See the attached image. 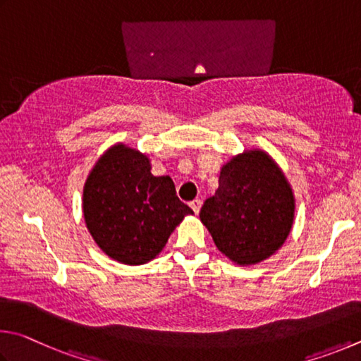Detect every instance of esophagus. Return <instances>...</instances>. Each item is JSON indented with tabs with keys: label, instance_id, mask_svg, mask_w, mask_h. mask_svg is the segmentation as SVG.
Segmentation results:
<instances>
[{
	"label": "esophagus",
	"instance_id": "obj_1",
	"mask_svg": "<svg viewBox=\"0 0 361 361\" xmlns=\"http://www.w3.org/2000/svg\"><path fill=\"white\" fill-rule=\"evenodd\" d=\"M201 206H203V201H201V200H193L192 203H190V207H192V209L195 211V214H198V212H200Z\"/></svg>",
	"mask_w": 361,
	"mask_h": 361
}]
</instances>
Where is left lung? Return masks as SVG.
Here are the masks:
<instances>
[{
	"mask_svg": "<svg viewBox=\"0 0 361 361\" xmlns=\"http://www.w3.org/2000/svg\"><path fill=\"white\" fill-rule=\"evenodd\" d=\"M200 219L217 249L241 267L267 260L286 243L295 197L286 174L267 152L244 150L220 169L219 188Z\"/></svg>",
	"mask_w": 361,
	"mask_h": 361,
	"instance_id": "8db88e82",
	"label": "left lung"
}]
</instances>
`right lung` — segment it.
<instances>
[{
    "label": "right lung",
    "instance_id": "right-lung-1",
    "mask_svg": "<svg viewBox=\"0 0 361 361\" xmlns=\"http://www.w3.org/2000/svg\"><path fill=\"white\" fill-rule=\"evenodd\" d=\"M82 209L98 247L123 264L154 260L176 226L193 214L177 198L173 179L152 174L147 155L122 142L94 163Z\"/></svg>",
    "mask_w": 361,
    "mask_h": 361
}]
</instances>
